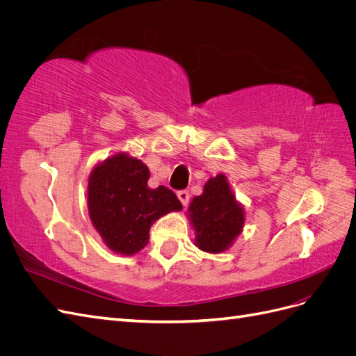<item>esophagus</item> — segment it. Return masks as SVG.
<instances>
[{"label": "esophagus", "instance_id": "1", "mask_svg": "<svg viewBox=\"0 0 356 356\" xmlns=\"http://www.w3.org/2000/svg\"><path fill=\"white\" fill-rule=\"evenodd\" d=\"M177 196H178V199H179V202L182 203V207H186V204L188 203V199H190L188 191H187V190H179V191L177 193Z\"/></svg>", "mask_w": 356, "mask_h": 356}]
</instances>
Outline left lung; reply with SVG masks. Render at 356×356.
<instances>
[{
	"mask_svg": "<svg viewBox=\"0 0 356 356\" xmlns=\"http://www.w3.org/2000/svg\"><path fill=\"white\" fill-rule=\"evenodd\" d=\"M190 220L196 230V243L202 251L222 252L243 227V211L236 202L224 175L211 178L203 195L193 199Z\"/></svg>",
	"mask_w": 356,
	"mask_h": 356,
	"instance_id": "obj_1",
	"label": "left lung"
}]
</instances>
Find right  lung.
Segmentation results:
<instances>
[{"mask_svg":"<svg viewBox=\"0 0 356 356\" xmlns=\"http://www.w3.org/2000/svg\"><path fill=\"white\" fill-rule=\"evenodd\" d=\"M141 160L117 154L96 166L89 178V213L95 229L114 252L132 255L148 243L152 224L181 211L177 195L165 186L148 188Z\"/></svg>","mask_w":356,"mask_h":356,"instance_id":"right-lung-1","label":"right lung"}]
</instances>
